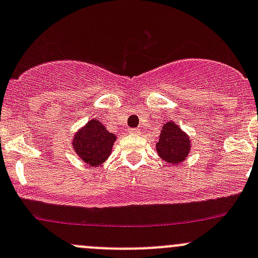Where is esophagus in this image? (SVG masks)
I'll return each mask as SVG.
<instances>
[{
    "mask_svg": "<svg viewBox=\"0 0 258 258\" xmlns=\"http://www.w3.org/2000/svg\"><path fill=\"white\" fill-rule=\"evenodd\" d=\"M130 134H139L140 130L139 128H128Z\"/></svg>",
    "mask_w": 258,
    "mask_h": 258,
    "instance_id": "esophagus-1",
    "label": "esophagus"
}]
</instances>
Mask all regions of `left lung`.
I'll list each match as a JSON object with an SVG mask.
<instances>
[{
  "instance_id": "left-lung-1",
  "label": "left lung",
  "mask_w": 258,
  "mask_h": 258,
  "mask_svg": "<svg viewBox=\"0 0 258 258\" xmlns=\"http://www.w3.org/2000/svg\"><path fill=\"white\" fill-rule=\"evenodd\" d=\"M156 148L163 161L171 165H178L188 156L191 139L186 132L182 131L181 127L170 121L163 124Z\"/></svg>"
}]
</instances>
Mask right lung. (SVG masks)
Segmentation results:
<instances>
[{"label": "right lung", "instance_id": "obj_1", "mask_svg": "<svg viewBox=\"0 0 258 258\" xmlns=\"http://www.w3.org/2000/svg\"><path fill=\"white\" fill-rule=\"evenodd\" d=\"M116 135L111 134L98 119H91L75 134L74 151L91 167L102 165L111 155Z\"/></svg>", "mask_w": 258, "mask_h": 258}]
</instances>
